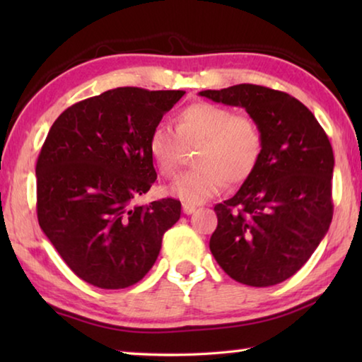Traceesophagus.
<instances>
[{"mask_svg": "<svg viewBox=\"0 0 362 362\" xmlns=\"http://www.w3.org/2000/svg\"><path fill=\"white\" fill-rule=\"evenodd\" d=\"M196 211V207L192 204H183V214L185 216H192V214Z\"/></svg>", "mask_w": 362, "mask_h": 362, "instance_id": "obj_1", "label": "esophagus"}]
</instances>
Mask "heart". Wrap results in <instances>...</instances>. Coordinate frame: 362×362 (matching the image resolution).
I'll use <instances>...</instances> for the list:
<instances>
[{
  "label": "heart",
  "mask_w": 362,
  "mask_h": 362,
  "mask_svg": "<svg viewBox=\"0 0 362 362\" xmlns=\"http://www.w3.org/2000/svg\"><path fill=\"white\" fill-rule=\"evenodd\" d=\"M199 142L194 155L198 168L187 170L166 187V193L185 204L206 203L222 192L225 182L247 180L260 161L263 134L252 116L233 113L211 102H196L175 115V131L158 124L148 137V153L163 177L179 166L183 145Z\"/></svg>",
  "instance_id": "heart-1"
}]
</instances>
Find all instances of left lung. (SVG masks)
Masks as SVG:
<instances>
[{"label": "left lung", "instance_id": "left-lung-1", "mask_svg": "<svg viewBox=\"0 0 362 362\" xmlns=\"http://www.w3.org/2000/svg\"><path fill=\"white\" fill-rule=\"evenodd\" d=\"M199 95L244 108L263 134L252 175L214 207V259L241 284L283 283L308 262L332 222V145L315 115L281 90L236 84Z\"/></svg>", "mask_w": 362, "mask_h": 362}]
</instances>
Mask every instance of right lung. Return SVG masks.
<instances>
[{"label":"right lung","instance_id":"right-lung-1","mask_svg":"<svg viewBox=\"0 0 362 362\" xmlns=\"http://www.w3.org/2000/svg\"><path fill=\"white\" fill-rule=\"evenodd\" d=\"M185 90L116 88L59 116L36 163L38 222L78 278L139 283L180 218V201L136 204L156 180L148 137Z\"/></svg>","mask_w":362,"mask_h":362}]
</instances>
